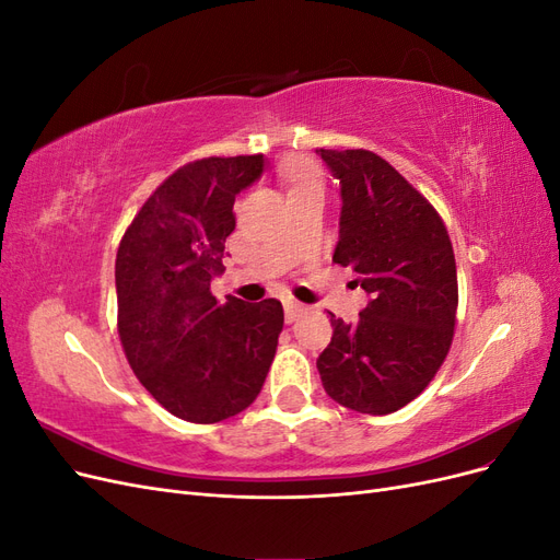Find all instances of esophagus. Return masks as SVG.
Masks as SVG:
<instances>
[{
	"mask_svg": "<svg viewBox=\"0 0 560 560\" xmlns=\"http://www.w3.org/2000/svg\"><path fill=\"white\" fill-rule=\"evenodd\" d=\"M306 311L308 308L303 306V303H299V301H284V319L290 322V325H292L294 319H299L303 313H306Z\"/></svg>",
	"mask_w": 560,
	"mask_h": 560,
	"instance_id": "34e87169",
	"label": "esophagus"
}]
</instances>
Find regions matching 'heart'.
<instances>
[{
	"instance_id": "1",
	"label": "heart",
	"mask_w": 560,
	"mask_h": 560,
	"mask_svg": "<svg viewBox=\"0 0 560 560\" xmlns=\"http://www.w3.org/2000/svg\"><path fill=\"white\" fill-rule=\"evenodd\" d=\"M287 182H290V191L292 189H301V186H308V184H317L319 182V175L313 171L311 165H303V163H296L292 167H287L284 173Z\"/></svg>"
}]
</instances>
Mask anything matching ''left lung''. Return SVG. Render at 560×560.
Returning <instances> with one entry per match:
<instances>
[{
    "label": "left lung",
    "instance_id": "8db88e82",
    "mask_svg": "<svg viewBox=\"0 0 560 560\" xmlns=\"http://www.w3.org/2000/svg\"><path fill=\"white\" fill-rule=\"evenodd\" d=\"M341 182L334 264L369 294L358 325L331 315L317 358L325 393L346 409L387 416L413 401L444 364L455 334L457 270L444 219L369 149H317Z\"/></svg>",
    "mask_w": 560,
    "mask_h": 560
}]
</instances>
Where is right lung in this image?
Masks as SVG:
<instances>
[{"mask_svg": "<svg viewBox=\"0 0 560 560\" xmlns=\"http://www.w3.org/2000/svg\"><path fill=\"white\" fill-rule=\"evenodd\" d=\"M264 173V156L186 163L151 194L116 252L118 338L138 381L165 411L210 425L245 411L261 393L282 303L226 306L210 292L224 273L233 202Z\"/></svg>", "mask_w": 560, "mask_h": 560, "instance_id": "add662e5", "label": "right lung"}]
</instances>
